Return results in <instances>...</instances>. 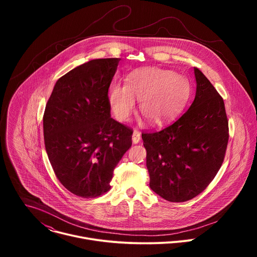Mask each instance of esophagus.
I'll list each match as a JSON object with an SVG mask.
<instances>
[{"mask_svg": "<svg viewBox=\"0 0 257 257\" xmlns=\"http://www.w3.org/2000/svg\"><path fill=\"white\" fill-rule=\"evenodd\" d=\"M140 136H141L140 132L137 131V130H134L133 135H132V141H133V143H135V144L138 143V142L140 141Z\"/></svg>", "mask_w": 257, "mask_h": 257, "instance_id": "34e87169", "label": "esophagus"}]
</instances>
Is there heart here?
Returning <instances> with one entry per match:
<instances>
[{
  "instance_id": "heart-1",
  "label": "heart",
  "mask_w": 257,
  "mask_h": 257,
  "mask_svg": "<svg viewBox=\"0 0 257 257\" xmlns=\"http://www.w3.org/2000/svg\"><path fill=\"white\" fill-rule=\"evenodd\" d=\"M187 81L172 70L146 67L132 71L125 84H113L107 101L115 117L126 122L135 111L139 98L142 116L152 124H162L174 117L189 97Z\"/></svg>"
}]
</instances>
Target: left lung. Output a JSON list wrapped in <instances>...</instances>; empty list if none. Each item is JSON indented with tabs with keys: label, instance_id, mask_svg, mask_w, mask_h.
Returning a JSON list of instances; mask_svg holds the SVG:
<instances>
[{
	"label": "left lung",
	"instance_id": "8db88e82",
	"mask_svg": "<svg viewBox=\"0 0 257 257\" xmlns=\"http://www.w3.org/2000/svg\"><path fill=\"white\" fill-rule=\"evenodd\" d=\"M196 94L192 104L169 126L142 133L150 187L171 202L200 194L221 168L229 140L223 97L194 68Z\"/></svg>",
	"mask_w": 257,
	"mask_h": 257
}]
</instances>
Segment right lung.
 I'll list each match as a JSON object with an SVG mask.
<instances>
[{"instance_id":"obj_1","label":"right lung","mask_w":257,"mask_h":257,"mask_svg":"<svg viewBox=\"0 0 257 257\" xmlns=\"http://www.w3.org/2000/svg\"><path fill=\"white\" fill-rule=\"evenodd\" d=\"M119 58L96 59L62 76L44 114L46 151L61 184L84 198L111 189L113 172L132 145V129L111 118L108 87Z\"/></svg>"}]
</instances>
